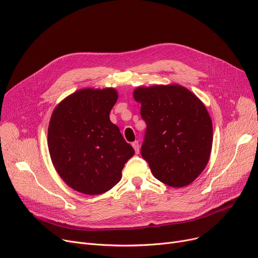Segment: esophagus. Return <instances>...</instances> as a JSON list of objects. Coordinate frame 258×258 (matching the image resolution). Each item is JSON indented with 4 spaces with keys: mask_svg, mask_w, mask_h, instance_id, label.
<instances>
[{
    "mask_svg": "<svg viewBox=\"0 0 258 258\" xmlns=\"http://www.w3.org/2000/svg\"><path fill=\"white\" fill-rule=\"evenodd\" d=\"M132 145H133V147H134L135 152H136V154H139V151H140L139 142H138V141H135V142H133V143H132Z\"/></svg>",
    "mask_w": 258,
    "mask_h": 258,
    "instance_id": "obj_1",
    "label": "esophagus"
}]
</instances>
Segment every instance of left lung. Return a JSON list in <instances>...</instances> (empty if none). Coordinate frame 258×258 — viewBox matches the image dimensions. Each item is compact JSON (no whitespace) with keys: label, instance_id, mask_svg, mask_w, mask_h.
<instances>
[{"label":"left lung","instance_id":"8db88e82","mask_svg":"<svg viewBox=\"0 0 258 258\" xmlns=\"http://www.w3.org/2000/svg\"><path fill=\"white\" fill-rule=\"evenodd\" d=\"M134 98L146 123L141 155L155 178L171 187L192 183L212 147V121L204 103L179 85L140 87Z\"/></svg>","mask_w":258,"mask_h":258}]
</instances>
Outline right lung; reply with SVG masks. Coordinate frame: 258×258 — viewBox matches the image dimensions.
Returning <instances> with one entry per match:
<instances>
[{"instance_id": "add662e5", "label": "right lung", "mask_w": 258, "mask_h": 258, "mask_svg": "<svg viewBox=\"0 0 258 258\" xmlns=\"http://www.w3.org/2000/svg\"><path fill=\"white\" fill-rule=\"evenodd\" d=\"M117 99L113 88L84 89L64 98L52 113L50 157L60 178L76 191L96 196L110 190L135 154L110 120Z\"/></svg>"}]
</instances>
